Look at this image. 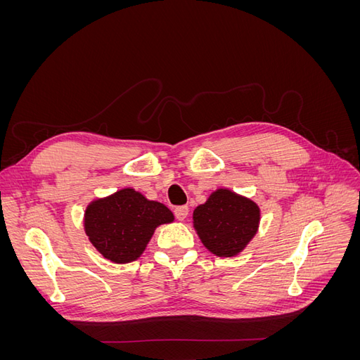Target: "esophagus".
<instances>
[{
  "mask_svg": "<svg viewBox=\"0 0 360 360\" xmlns=\"http://www.w3.org/2000/svg\"><path fill=\"white\" fill-rule=\"evenodd\" d=\"M174 214H176V217H177L179 221H184L188 217V214H189L188 205H179V207H176V209H174Z\"/></svg>",
  "mask_w": 360,
  "mask_h": 360,
  "instance_id": "obj_1",
  "label": "esophagus"
}]
</instances>
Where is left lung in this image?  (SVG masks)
Returning a JSON list of instances; mask_svg holds the SVG:
<instances>
[{"label":"left lung","instance_id":"8db88e82","mask_svg":"<svg viewBox=\"0 0 360 360\" xmlns=\"http://www.w3.org/2000/svg\"><path fill=\"white\" fill-rule=\"evenodd\" d=\"M259 207L243 195L222 188L193 210V228L216 257H236L252 240L259 225Z\"/></svg>","mask_w":360,"mask_h":360}]
</instances>
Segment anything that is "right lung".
<instances>
[{"label": "right lung", "mask_w": 360, "mask_h": 360, "mask_svg": "<svg viewBox=\"0 0 360 360\" xmlns=\"http://www.w3.org/2000/svg\"><path fill=\"white\" fill-rule=\"evenodd\" d=\"M172 221L167 205L124 188L86 205L84 230L97 252L115 264H126L143 255L159 225Z\"/></svg>", "instance_id": "add662e5"}]
</instances>
